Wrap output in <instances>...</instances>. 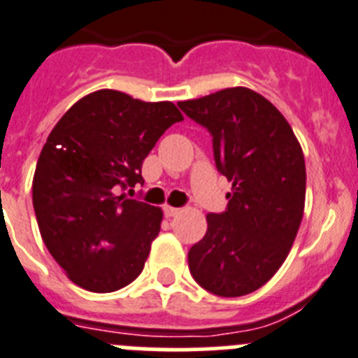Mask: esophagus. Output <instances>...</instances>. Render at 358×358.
<instances>
[{
	"mask_svg": "<svg viewBox=\"0 0 358 358\" xmlns=\"http://www.w3.org/2000/svg\"><path fill=\"white\" fill-rule=\"evenodd\" d=\"M180 213V208H175V206H164V215L166 217H175Z\"/></svg>",
	"mask_w": 358,
	"mask_h": 358,
	"instance_id": "34e87169",
	"label": "esophagus"
}]
</instances>
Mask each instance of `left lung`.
I'll use <instances>...</instances> for the list:
<instances>
[{"label":"left lung","mask_w":358,"mask_h":358,"mask_svg":"<svg viewBox=\"0 0 358 358\" xmlns=\"http://www.w3.org/2000/svg\"><path fill=\"white\" fill-rule=\"evenodd\" d=\"M178 108L212 136L217 171L231 182L222 213H208L205 236L189 250L201 288L242 296L280 268L300 228L306 162L279 109L249 88H226Z\"/></svg>","instance_id":"1"}]
</instances>
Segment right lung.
<instances>
[{"instance_id":"obj_1","label":"right lung","mask_w":358,"mask_h":358,"mask_svg":"<svg viewBox=\"0 0 358 358\" xmlns=\"http://www.w3.org/2000/svg\"><path fill=\"white\" fill-rule=\"evenodd\" d=\"M182 120L173 102L99 90L51 130L33 176V208L43 243L72 282L111 293L143 272L162 210L125 190L145 183L143 160Z\"/></svg>"}]
</instances>
